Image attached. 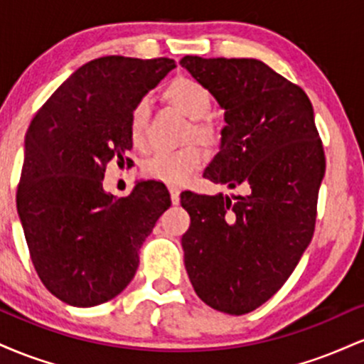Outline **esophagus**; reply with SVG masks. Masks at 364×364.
I'll return each mask as SVG.
<instances>
[{
	"label": "esophagus",
	"mask_w": 364,
	"mask_h": 364,
	"mask_svg": "<svg viewBox=\"0 0 364 364\" xmlns=\"http://www.w3.org/2000/svg\"><path fill=\"white\" fill-rule=\"evenodd\" d=\"M169 193H171V200H173V203L176 205V203H179V190L176 186H171L169 188Z\"/></svg>",
	"instance_id": "esophagus-1"
}]
</instances>
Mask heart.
I'll return each instance as SVG.
<instances>
[{
    "label": "heart",
    "mask_w": 364,
    "mask_h": 364,
    "mask_svg": "<svg viewBox=\"0 0 364 364\" xmlns=\"http://www.w3.org/2000/svg\"><path fill=\"white\" fill-rule=\"evenodd\" d=\"M162 99L178 109L186 118L193 119L191 135L202 141L207 147L219 144L220 133L214 121L207 119L212 107V94L203 83L188 77L173 78L162 90ZM149 106L145 101L135 104L129 112L128 132L132 144L135 147L144 145L145 124H147ZM205 161V154L198 145H188L185 149L171 150V152H156L144 162V174L150 179L168 183V185H181L195 173Z\"/></svg>",
    "instance_id": "heart-1"
}]
</instances>
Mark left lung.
<instances>
[{
	"mask_svg": "<svg viewBox=\"0 0 364 364\" xmlns=\"http://www.w3.org/2000/svg\"><path fill=\"white\" fill-rule=\"evenodd\" d=\"M179 65L225 111L220 150L203 178L245 195L181 193L190 214L185 267L198 298L245 315L284 286L310 245L323 145L301 87L253 58L185 56Z\"/></svg>",
	"mask_w": 364,
	"mask_h": 364,
	"instance_id": "1",
	"label": "left lung"
}]
</instances>
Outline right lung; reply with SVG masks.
Wrapping results in <instances>:
<instances>
[{
	"instance_id": "1",
	"label": "right lung",
	"mask_w": 364,
	"mask_h": 364,
	"mask_svg": "<svg viewBox=\"0 0 364 364\" xmlns=\"http://www.w3.org/2000/svg\"><path fill=\"white\" fill-rule=\"evenodd\" d=\"M173 68L169 58L85 63L27 129L16 210L37 275L72 306H97L132 282L140 246L171 205L162 183L139 181L116 198L102 179L111 159L129 161V112Z\"/></svg>"
}]
</instances>
